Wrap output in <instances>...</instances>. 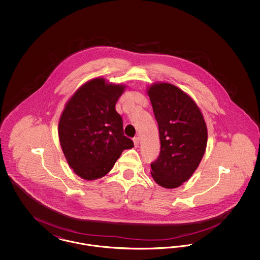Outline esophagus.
<instances>
[{"label": "esophagus", "mask_w": 260, "mask_h": 260, "mask_svg": "<svg viewBox=\"0 0 260 260\" xmlns=\"http://www.w3.org/2000/svg\"><path fill=\"white\" fill-rule=\"evenodd\" d=\"M134 143H135V147H137L139 144V138L138 137H134Z\"/></svg>", "instance_id": "obj_1"}]
</instances>
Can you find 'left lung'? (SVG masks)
Wrapping results in <instances>:
<instances>
[{
  "label": "left lung",
  "mask_w": 260,
  "mask_h": 260,
  "mask_svg": "<svg viewBox=\"0 0 260 260\" xmlns=\"http://www.w3.org/2000/svg\"><path fill=\"white\" fill-rule=\"evenodd\" d=\"M148 95L161 141L159 157L151 162V174L159 185L173 189L198 168L207 147V125L194 100L172 84L153 85Z\"/></svg>",
  "instance_id": "1"
}]
</instances>
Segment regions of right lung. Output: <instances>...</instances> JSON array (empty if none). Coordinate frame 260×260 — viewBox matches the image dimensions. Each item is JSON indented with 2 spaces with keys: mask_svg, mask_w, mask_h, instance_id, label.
Returning a JSON list of instances; mask_svg holds the SVG:
<instances>
[{
  "mask_svg": "<svg viewBox=\"0 0 260 260\" xmlns=\"http://www.w3.org/2000/svg\"><path fill=\"white\" fill-rule=\"evenodd\" d=\"M123 91L124 86L93 79L75 92L62 112L58 124L62 151L69 166L84 179L104 176L124 149L134 147L115 109Z\"/></svg>",
  "mask_w": 260,
  "mask_h": 260,
  "instance_id": "obj_1",
  "label": "right lung"
}]
</instances>
